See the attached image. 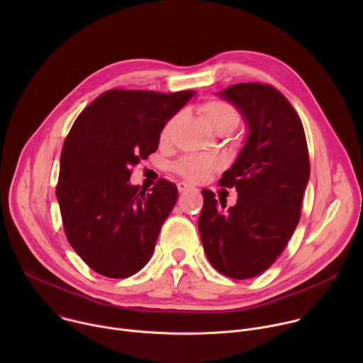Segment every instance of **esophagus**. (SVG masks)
Returning a JSON list of instances; mask_svg holds the SVG:
<instances>
[{"label": "esophagus", "mask_w": 363, "mask_h": 363, "mask_svg": "<svg viewBox=\"0 0 363 363\" xmlns=\"http://www.w3.org/2000/svg\"><path fill=\"white\" fill-rule=\"evenodd\" d=\"M195 189H196L195 186H192V185H189V184H186V182H179V184H178V191H179L181 194L188 192V191H195Z\"/></svg>", "instance_id": "obj_1"}]
</instances>
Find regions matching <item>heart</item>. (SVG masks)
I'll list each match as a JSON object with an SVG mask.
<instances>
[{
	"label": "heart",
	"instance_id": "heart-1",
	"mask_svg": "<svg viewBox=\"0 0 363 363\" xmlns=\"http://www.w3.org/2000/svg\"><path fill=\"white\" fill-rule=\"evenodd\" d=\"M199 112L205 122L214 130L230 126L233 128L237 121L238 115L233 105L223 99H210L203 101L199 106ZM179 121V115L171 116L162 126L160 139L161 142H168L177 128V123ZM220 165V161L213 157H203V155H192V157H186L179 161L177 165V171L192 182H199L208 178Z\"/></svg>",
	"mask_w": 363,
	"mask_h": 363
}]
</instances>
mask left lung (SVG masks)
<instances>
[{
	"label": "left lung",
	"instance_id": "left-lung-1",
	"mask_svg": "<svg viewBox=\"0 0 363 363\" xmlns=\"http://www.w3.org/2000/svg\"><path fill=\"white\" fill-rule=\"evenodd\" d=\"M241 113L248 133L221 186L235 188L237 203L202 189L198 230L203 251L221 274L244 280L266 272L298 221L310 177L307 142L290 101L273 86L238 83L217 93Z\"/></svg>",
	"mask_w": 363,
	"mask_h": 363
}]
</instances>
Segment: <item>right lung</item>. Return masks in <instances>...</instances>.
I'll list each match as a JSON object with an SVG mask.
<instances>
[{
  "mask_svg": "<svg viewBox=\"0 0 363 363\" xmlns=\"http://www.w3.org/2000/svg\"><path fill=\"white\" fill-rule=\"evenodd\" d=\"M194 93L113 89L70 129L56 195L70 245L96 273L126 279L150 260L178 189L161 179L146 192L129 182L132 167L157 152L164 123Z\"/></svg>",
  "mask_w": 363,
  "mask_h": 363,
  "instance_id": "1",
  "label": "right lung"
}]
</instances>
